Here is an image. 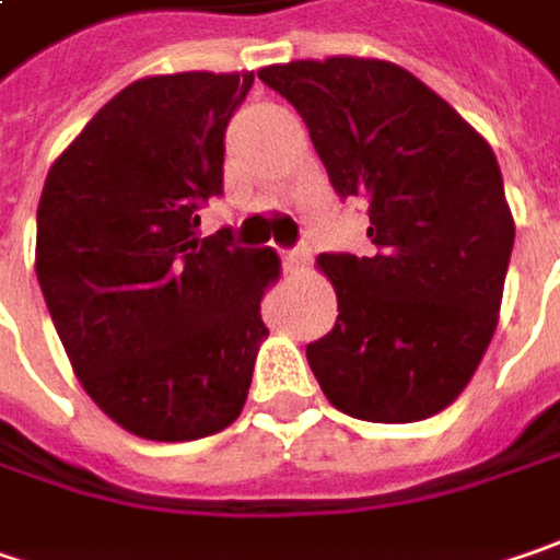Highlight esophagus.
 I'll list each match as a JSON object with an SVG mask.
<instances>
[{"mask_svg": "<svg viewBox=\"0 0 560 560\" xmlns=\"http://www.w3.org/2000/svg\"><path fill=\"white\" fill-rule=\"evenodd\" d=\"M283 265H287L290 273H302L305 265H308V248H305V245H299V248H287V252H283Z\"/></svg>", "mask_w": 560, "mask_h": 560, "instance_id": "esophagus-1", "label": "esophagus"}]
</instances>
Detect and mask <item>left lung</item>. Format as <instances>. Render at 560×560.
<instances>
[{"mask_svg":"<svg viewBox=\"0 0 560 560\" xmlns=\"http://www.w3.org/2000/svg\"><path fill=\"white\" fill-rule=\"evenodd\" d=\"M308 126L330 185L369 208L375 252L318 255L337 324L305 355L352 419L451 406L498 327L514 217L489 141L394 62L330 56L258 71Z\"/></svg>","mask_w":560,"mask_h":560,"instance_id":"left-lung-1","label":"left lung"}]
</instances>
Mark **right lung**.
Instances as JSON below:
<instances>
[{
    "mask_svg": "<svg viewBox=\"0 0 560 560\" xmlns=\"http://www.w3.org/2000/svg\"><path fill=\"white\" fill-rule=\"evenodd\" d=\"M255 71L128 84L49 166L37 280L91 400L148 441H195L245 406L273 248L198 236L223 195V135Z\"/></svg>",
    "mask_w": 560,
    "mask_h": 560,
    "instance_id": "add662e5",
    "label": "right lung"
}]
</instances>
